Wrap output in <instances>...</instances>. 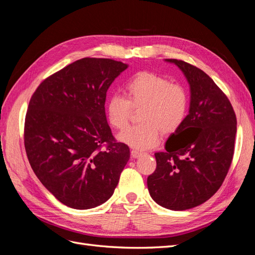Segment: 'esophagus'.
I'll list each match as a JSON object with an SVG mask.
<instances>
[{
    "label": "esophagus",
    "instance_id": "1",
    "mask_svg": "<svg viewBox=\"0 0 255 255\" xmlns=\"http://www.w3.org/2000/svg\"><path fill=\"white\" fill-rule=\"evenodd\" d=\"M130 155H132V157H134V158H138L142 155V152H139L137 150H132L130 151Z\"/></svg>",
    "mask_w": 255,
    "mask_h": 255
}]
</instances>
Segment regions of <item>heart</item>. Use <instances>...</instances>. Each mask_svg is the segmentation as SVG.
I'll return each mask as SVG.
<instances>
[{
	"label": "heart",
	"instance_id": "obj_1",
	"mask_svg": "<svg viewBox=\"0 0 255 255\" xmlns=\"http://www.w3.org/2000/svg\"><path fill=\"white\" fill-rule=\"evenodd\" d=\"M126 97L115 95L106 105L107 119L115 128H125L130 111L140 109L139 126L129 127L118 135V140L138 151L149 150L159 142L161 132H175L187 114L188 98L185 89L167 79L143 71L126 85Z\"/></svg>",
	"mask_w": 255,
	"mask_h": 255
}]
</instances>
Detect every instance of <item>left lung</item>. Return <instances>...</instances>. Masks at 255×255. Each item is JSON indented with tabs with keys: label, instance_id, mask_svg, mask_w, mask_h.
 <instances>
[{
	"label": "left lung",
	"instance_id": "left-lung-1",
	"mask_svg": "<svg viewBox=\"0 0 255 255\" xmlns=\"http://www.w3.org/2000/svg\"><path fill=\"white\" fill-rule=\"evenodd\" d=\"M186 78L190 102L182 126L154 154L156 169L146 183L160 206L185 211L204 203L229 171L234 154L236 116L229 99L201 69L183 60L165 59Z\"/></svg>",
	"mask_w": 255,
	"mask_h": 255
}]
</instances>
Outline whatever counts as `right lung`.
Returning a JSON list of instances; mask_svg holds the SVG:
<instances>
[{"mask_svg": "<svg viewBox=\"0 0 255 255\" xmlns=\"http://www.w3.org/2000/svg\"><path fill=\"white\" fill-rule=\"evenodd\" d=\"M128 67L82 58L44 80L30 99L24 127L28 161L43 186L69 207L106 202L129 159L128 146L115 141L104 107L107 90Z\"/></svg>", "mask_w": 255, "mask_h": 255, "instance_id": "add662e5", "label": "right lung"}]
</instances>
